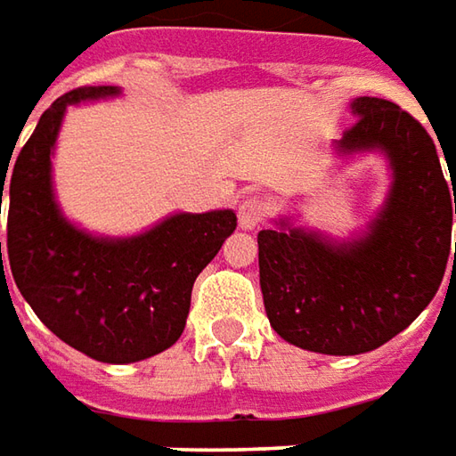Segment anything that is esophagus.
<instances>
[{
  "instance_id": "obj_1",
  "label": "esophagus",
  "mask_w": 456,
  "mask_h": 456,
  "mask_svg": "<svg viewBox=\"0 0 456 456\" xmlns=\"http://www.w3.org/2000/svg\"><path fill=\"white\" fill-rule=\"evenodd\" d=\"M267 201H262L259 197H247L240 204V209H237V216H240V227L242 229H255L259 227L262 222H265V216H267Z\"/></svg>"
}]
</instances>
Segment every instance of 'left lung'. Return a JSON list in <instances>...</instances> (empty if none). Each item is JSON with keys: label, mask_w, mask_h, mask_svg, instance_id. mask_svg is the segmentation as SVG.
Returning <instances> with one entry per match:
<instances>
[{"label": "left lung", "mask_w": 456, "mask_h": 456, "mask_svg": "<svg viewBox=\"0 0 456 456\" xmlns=\"http://www.w3.org/2000/svg\"><path fill=\"white\" fill-rule=\"evenodd\" d=\"M351 110L355 123L336 143L338 153L381 151L394 171L369 234L333 244L285 219L257 234L270 325L313 354H369L399 336L432 303L452 262L454 181L449 189L432 135L384 98H355Z\"/></svg>", "instance_id": "obj_1"}]
</instances>
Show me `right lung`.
I'll use <instances>...</instances> for the list:
<instances>
[{"label":"right lung","mask_w":456,"mask_h":456,"mask_svg":"<svg viewBox=\"0 0 456 456\" xmlns=\"http://www.w3.org/2000/svg\"><path fill=\"white\" fill-rule=\"evenodd\" d=\"M118 93L116 86H86L57 98L12 174L7 164L0 166V204L9 175V267L35 315L80 354L102 363H135L179 340L194 280L234 232L237 214H174L128 240L72 227L53 197L50 153L60 123L72 102ZM0 265V282H7L2 242Z\"/></svg>","instance_id":"obj_1"}]
</instances>
